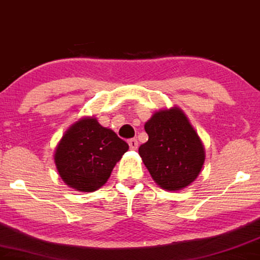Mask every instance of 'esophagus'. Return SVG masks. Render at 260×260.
<instances>
[{
	"label": "esophagus",
	"mask_w": 260,
	"mask_h": 260,
	"mask_svg": "<svg viewBox=\"0 0 260 260\" xmlns=\"http://www.w3.org/2000/svg\"><path fill=\"white\" fill-rule=\"evenodd\" d=\"M127 143H129V147L131 149H137L139 148V142H137L136 139H130L129 141H127Z\"/></svg>",
	"instance_id": "obj_1"
}]
</instances>
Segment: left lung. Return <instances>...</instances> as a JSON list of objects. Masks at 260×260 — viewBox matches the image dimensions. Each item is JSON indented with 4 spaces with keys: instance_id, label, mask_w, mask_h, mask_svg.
<instances>
[{
    "instance_id": "left-lung-1",
    "label": "left lung",
    "mask_w": 260,
    "mask_h": 260,
    "mask_svg": "<svg viewBox=\"0 0 260 260\" xmlns=\"http://www.w3.org/2000/svg\"><path fill=\"white\" fill-rule=\"evenodd\" d=\"M148 141L139 154L159 187L177 191L190 185L205 162L200 137L177 106L156 111L145 124Z\"/></svg>"
}]
</instances>
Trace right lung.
I'll return each mask as SVG.
<instances>
[{
	"label": "right lung",
	"instance_id": "1",
	"mask_svg": "<svg viewBox=\"0 0 260 260\" xmlns=\"http://www.w3.org/2000/svg\"><path fill=\"white\" fill-rule=\"evenodd\" d=\"M129 145L113 130L99 124L95 117H83L72 124L57 143L54 161L65 183L78 191H95L111 172Z\"/></svg>",
	"mask_w": 260,
	"mask_h": 260
}]
</instances>
